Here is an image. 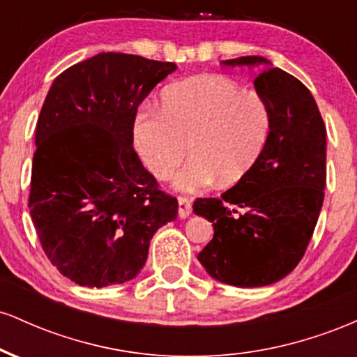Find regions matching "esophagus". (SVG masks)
<instances>
[{"instance_id":"34e87169","label":"esophagus","mask_w":357,"mask_h":357,"mask_svg":"<svg viewBox=\"0 0 357 357\" xmlns=\"http://www.w3.org/2000/svg\"><path fill=\"white\" fill-rule=\"evenodd\" d=\"M192 208H191V202L184 196H179L178 198V215L179 218H188L191 215Z\"/></svg>"}]
</instances>
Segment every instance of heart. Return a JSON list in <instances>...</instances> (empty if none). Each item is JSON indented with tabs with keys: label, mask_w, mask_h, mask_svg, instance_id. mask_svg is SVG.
Segmentation results:
<instances>
[{
	"label": "heart",
	"mask_w": 357,
	"mask_h": 357,
	"mask_svg": "<svg viewBox=\"0 0 357 357\" xmlns=\"http://www.w3.org/2000/svg\"><path fill=\"white\" fill-rule=\"evenodd\" d=\"M270 110L253 90L223 75H196L165 90L161 110L144 109L134 121V141L155 178L173 174V186L198 192L220 181L235 184L250 173L267 144Z\"/></svg>",
	"instance_id": "obj_1"
}]
</instances>
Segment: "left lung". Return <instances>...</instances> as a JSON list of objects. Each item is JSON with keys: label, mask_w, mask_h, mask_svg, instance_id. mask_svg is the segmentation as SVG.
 <instances>
[{"label": "left lung", "mask_w": 357, "mask_h": 357, "mask_svg": "<svg viewBox=\"0 0 357 357\" xmlns=\"http://www.w3.org/2000/svg\"><path fill=\"white\" fill-rule=\"evenodd\" d=\"M221 63L257 68L253 85L268 105L270 132L243 179L221 198L192 204L215 230L198 260L221 284L264 287L289 275L312 238L326 188V126L310 90L270 60Z\"/></svg>", "instance_id": "obj_1"}]
</instances>
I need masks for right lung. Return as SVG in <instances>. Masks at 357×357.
Listing matches in <instances>:
<instances>
[{
    "label": "right lung",
    "mask_w": 357,
    "mask_h": 357,
    "mask_svg": "<svg viewBox=\"0 0 357 357\" xmlns=\"http://www.w3.org/2000/svg\"><path fill=\"white\" fill-rule=\"evenodd\" d=\"M171 61L99 53L53 80L36 122L28 206L45 255L85 287L132 280L151 238L178 218L134 151L137 107Z\"/></svg>",
    "instance_id": "right-lung-1"
}]
</instances>
